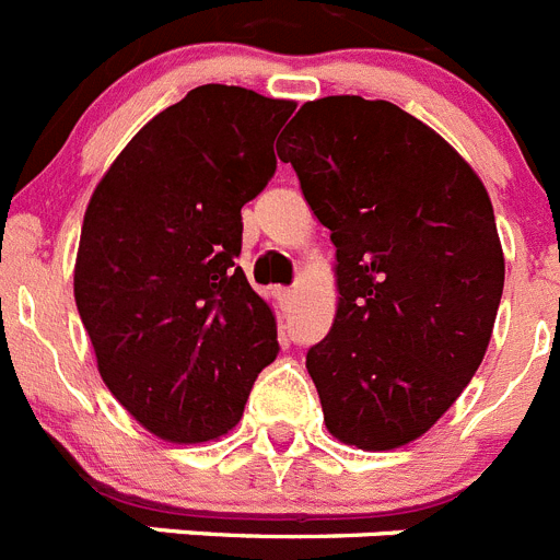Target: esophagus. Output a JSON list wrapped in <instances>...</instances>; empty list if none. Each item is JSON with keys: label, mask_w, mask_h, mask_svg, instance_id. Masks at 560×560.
<instances>
[{"label": "esophagus", "mask_w": 560, "mask_h": 560, "mask_svg": "<svg viewBox=\"0 0 560 560\" xmlns=\"http://www.w3.org/2000/svg\"><path fill=\"white\" fill-rule=\"evenodd\" d=\"M294 300H296V291H294V289L283 291V303H285V305H294Z\"/></svg>", "instance_id": "34e87169"}]
</instances>
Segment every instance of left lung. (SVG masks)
I'll return each mask as SVG.
<instances>
[{
	"instance_id": "8db88e82",
	"label": "left lung",
	"mask_w": 560,
	"mask_h": 560,
	"mask_svg": "<svg viewBox=\"0 0 560 560\" xmlns=\"http://www.w3.org/2000/svg\"><path fill=\"white\" fill-rule=\"evenodd\" d=\"M277 153L336 246L334 325L305 355L325 427L364 452L407 446L491 341L504 255L488 190L438 131L359 95L305 103Z\"/></svg>"
}]
</instances>
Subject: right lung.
<instances>
[{"label": "right lung", "instance_id": "1", "mask_svg": "<svg viewBox=\"0 0 560 560\" xmlns=\"http://www.w3.org/2000/svg\"><path fill=\"white\" fill-rule=\"evenodd\" d=\"M296 108L207 83L160 112L89 199L75 303L112 395L167 443L235 427L277 355L271 305L241 255V207L275 176V137Z\"/></svg>", "mask_w": 560, "mask_h": 560}]
</instances>
